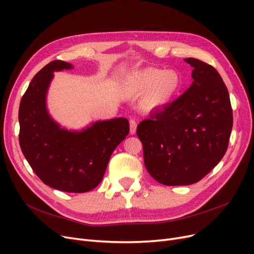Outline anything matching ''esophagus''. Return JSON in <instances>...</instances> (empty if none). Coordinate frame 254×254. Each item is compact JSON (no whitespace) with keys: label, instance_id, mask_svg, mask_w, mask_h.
Returning a JSON list of instances; mask_svg holds the SVG:
<instances>
[{"label":"esophagus","instance_id":"esophagus-1","mask_svg":"<svg viewBox=\"0 0 254 254\" xmlns=\"http://www.w3.org/2000/svg\"><path fill=\"white\" fill-rule=\"evenodd\" d=\"M129 126H130V133L134 134L135 131H136V126H137L135 120H133V119L130 120L129 121Z\"/></svg>","mask_w":254,"mask_h":254}]
</instances>
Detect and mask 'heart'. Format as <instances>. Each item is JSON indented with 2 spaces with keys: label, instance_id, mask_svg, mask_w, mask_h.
I'll list each match as a JSON object with an SVG mask.
<instances>
[{
  "label": "heart",
  "instance_id": "heart-1",
  "mask_svg": "<svg viewBox=\"0 0 254 254\" xmlns=\"http://www.w3.org/2000/svg\"><path fill=\"white\" fill-rule=\"evenodd\" d=\"M129 92L139 95L147 92L145 102L151 108L170 102L180 88V77L176 72L146 67L130 74L126 79Z\"/></svg>",
  "mask_w": 254,
  "mask_h": 254
}]
</instances>
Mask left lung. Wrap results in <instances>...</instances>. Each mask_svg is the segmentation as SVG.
I'll list each match as a JSON object with an SVG mask.
<instances>
[{
	"mask_svg": "<svg viewBox=\"0 0 254 254\" xmlns=\"http://www.w3.org/2000/svg\"><path fill=\"white\" fill-rule=\"evenodd\" d=\"M184 61L194 67L191 86L136 128L146 170L164 186L201 180L225 156L233 126L229 92L219 73L199 59Z\"/></svg>",
	"mask_w": 254,
	"mask_h": 254,
	"instance_id": "1",
	"label": "left lung"
}]
</instances>
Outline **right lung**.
Segmentation results:
<instances>
[{"instance_id":"add662e5","label":"right lung","mask_w":254,"mask_h":254,"mask_svg":"<svg viewBox=\"0 0 254 254\" xmlns=\"http://www.w3.org/2000/svg\"><path fill=\"white\" fill-rule=\"evenodd\" d=\"M72 67L54 60L34 76L20 103L19 142L43 183L67 193H84L103 180L112 152L129 133V122L99 121L81 131L61 128L48 112L47 93L53 73Z\"/></svg>"}]
</instances>
